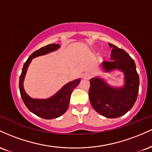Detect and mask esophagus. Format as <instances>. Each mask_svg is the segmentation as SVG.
<instances>
[{
    "label": "esophagus",
    "mask_w": 152,
    "mask_h": 152,
    "mask_svg": "<svg viewBox=\"0 0 152 152\" xmlns=\"http://www.w3.org/2000/svg\"><path fill=\"white\" fill-rule=\"evenodd\" d=\"M91 77V75L89 73H86V74H83V78L84 80L90 79Z\"/></svg>",
    "instance_id": "obj_1"
}]
</instances>
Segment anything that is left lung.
<instances>
[{
  "label": "left lung",
  "mask_w": 152,
  "mask_h": 152,
  "mask_svg": "<svg viewBox=\"0 0 152 152\" xmlns=\"http://www.w3.org/2000/svg\"><path fill=\"white\" fill-rule=\"evenodd\" d=\"M111 49V61H104L105 72L117 69L124 74V85L117 88L108 84L101 78H93L88 91L90 102L99 114L114 118L126 114L133 107L139 93V77L134 61L124 50L109 43Z\"/></svg>",
  "instance_id": "left-lung-1"
}]
</instances>
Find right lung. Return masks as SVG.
I'll return each mask as SVG.
<instances>
[{
	"instance_id": "add662e5",
	"label": "right lung",
	"mask_w": 152,
	"mask_h": 152,
	"mask_svg": "<svg viewBox=\"0 0 152 152\" xmlns=\"http://www.w3.org/2000/svg\"><path fill=\"white\" fill-rule=\"evenodd\" d=\"M59 47L60 45L52 43L42 47L34 52L24 64L21 74L19 78V89H20V96L26 107L33 114L45 119L58 118L66 112L69 106L71 94L73 90L79 84L81 79L78 78L66 83L65 86H63L53 96L46 99H33L29 96L24 90L23 81L28 67L33 58L39 56L45 55L50 52L55 51Z\"/></svg>"
}]
</instances>
